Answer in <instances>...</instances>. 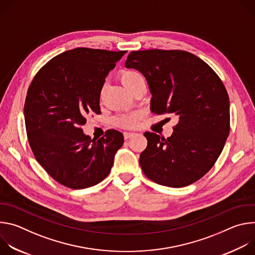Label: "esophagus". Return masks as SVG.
<instances>
[{
    "mask_svg": "<svg viewBox=\"0 0 255 255\" xmlns=\"http://www.w3.org/2000/svg\"><path fill=\"white\" fill-rule=\"evenodd\" d=\"M134 134H135V133H133V132H124V138H125V139H129V138L132 137Z\"/></svg>",
    "mask_w": 255,
    "mask_h": 255,
    "instance_id": "esophagus-1",
    "label": "esophagus"
}]
</instances>
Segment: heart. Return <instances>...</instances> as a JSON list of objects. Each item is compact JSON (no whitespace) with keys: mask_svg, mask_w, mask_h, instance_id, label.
I'll use <instances>...</instances> for the list:
<instances>
[{"mask_svg":"<svg viewBox=\"0 0 255 255\" xmlns=\"http://www.w3.org/2000/svg\"><path fill=\"white\" fill-rule=\"evenodd\" d=\"M121 83L130 91L139 81L143 80L142 76L139 74V72L135 70H122L121 74L119 76ZM141 117L140 112H134V113H127V114H121L115 118V123L116 125L124 128H130L136 125L137 121Z\"/></svg>","mask_w":255,"mask_h":255,"instance_id":"obj_1","label":"heart"}]
</instances>
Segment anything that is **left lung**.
<instances>
[{"label":"left lung","instance_id":"8db88e82","mask_svg":"<svg viewBox=\"0 0 255 255\" xmlns=\"http://www.w3.org/2000/svg\"><path fill=\"white\" fill-rule=\"evenodd\" d=\"M125 66L145 77L151 112L178 118L170 137L145 132L140 166L154 183L183 188L203 177L221 154L230 132L229 97L216 72L184 50L129 53Z\"/></svg>","mask_w":255,"mask_h":255}]
</instances>
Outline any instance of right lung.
I'll use <instances>...</instances> for the list:
<instances>
[{
	"instance_id": "obj_1",
	"label": "right lung",
	"mask_w": 255,
	"mask_h": 255,
	"mask_svg": "<svg viewBox=\"0 0 255 255\" xmlns=\"http://www.w3.org/2000/svg\"><path fill=\"white\" fill-rule=\"evenodd\" d=\"M126 51L79 47L62 52L34 77L24 105L27 137L33 154L60 185L79 190L95 186L109 173L124 137L107 130L98 140L82 126L100 114L105 79Z\"/></svg>"
}]
</instances>
